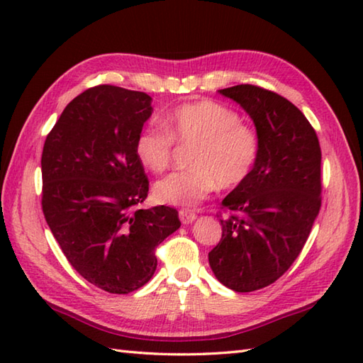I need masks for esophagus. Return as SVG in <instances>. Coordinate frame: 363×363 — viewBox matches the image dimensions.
I'll return each instance as SVG.
<instances>
[{
	"instance_id": "obj_1",
	"label": "esophagus",
	"mask_w": 363,
	"mask_h": 363,
	"mask_svg": "<svg viewBox=\"0 0 363 363\" xmlns=\"http://www.w3.org/2000/svg\"><path fill=\"white\" fill-rule=\"evenodd\" d=\"M179 218H181L184 225H190L191 221L196 220V213H195V211H191V209H181L179 211Z\"/></svg>"
}]
</instances>
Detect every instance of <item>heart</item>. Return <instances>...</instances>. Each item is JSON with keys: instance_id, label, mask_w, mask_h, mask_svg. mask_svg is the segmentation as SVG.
<instances>
[{"instance_id": "obj_1", "label": "heart", "mask_w": 363, "mask_h": 363, "mask_svg": "<svg viewBox=\"0 0 363 363\" xmlns=\"http://www.w3.org/2000/svg\"><path fill=\"white\" fill-rule=\"evenodd\" d=\"M162 124L152 123L135 138L134 152L146 169L165 172L174 160L176 145L191 148L190 169L154 184V198L162 204L191 206L217 187L233 190L248 181L257 165L259 130L225 104L211 99L184 103L169 111Z\"/></svg>"}]
</instances>
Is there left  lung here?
<instances>
[{"instance_id":"left-lung-1","label":"left lung","mask_w":363,"mask_h":363,"mask_svg":"<svg viewBox=\"0 0 363 363\" xmlns=\"http://www.w3.org/2000/svg\"><path fill=\"white\" fill-rule=\"evenodd\" d=\"M250 113L260 134L252 174L223 199V234L209 252L217 279L234 291L264 289L287 272L321 206V148L295 104L252 84L220 90Z\"/></svg>"}]
</instances>
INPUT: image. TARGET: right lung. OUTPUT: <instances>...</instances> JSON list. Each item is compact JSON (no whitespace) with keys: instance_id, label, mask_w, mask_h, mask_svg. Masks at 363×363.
Returning a JSON list of instances; mask_svg holds the SVG:
<instances>
[{"instance_id":"right-lung-1","label":"right lung","mask_w":363,"mask_h":363,"mask_svg":"<svg viewBox=\"0 0 363 363\" xmlns=\"http://www.w3.org/2000/svg\"><path fill=\"white\" fill-rule=\"evenodd\" d=\"M151 111L143 91L90 87L68 103L43 145L45 220L76 272L115 295L151 279L156 248L181 226L173 207H135L150 181L134 143Z\"/></svg>"}]
</instances>
